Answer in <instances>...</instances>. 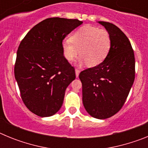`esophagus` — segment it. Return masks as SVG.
Segmentation results:
<instances>
[{"mask_svg": "<svg viewBox=\"0 0 148 148\" xmlns=\"http://www.w3.org/2000/svg\"><path fill=\"white\" fill-rule=\"evenodd\" d=\"M75 76H76V78H78V75H79V73H80V70H78V69H75Z\"/></svg>", "mask_w": 148, "mask_h": 148, "instance_id": "1", "label": "esophagus"}]
</instances>
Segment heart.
Segmentation results:
<instances>
[{
	"label": "heart",
	"mask_w": 148,
	"mask_h": 148,
	"mask_svg": "<svg viewBox=\"0 0 148 148\" xmlns=\"http://www.w3.org/2000/svg\"><path fill=\"white\" fill-rule=\"evenodd\" d=\"M110 47L109 32L104 29L91 25L80 27L71 35L70 40L62 42L63 53L67 61H73L80 53L82 57L79 63H87L89 66H95L102 63Z\"/></svg>",
	"instance_id": "heart-1"
}]
</instances>
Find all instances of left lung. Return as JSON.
Masks as SVG:
<instances>
[{
	"label": "left lung",
	"instance_id": "1",
	"mask_svg": "<svg viewBox=\"0 0 148 148\" xmlns=\"http://www.w3.org/2000/svg\"><path fill=\"white\" fill-rule=\"evenodd\" d=\"M109 32L111 47L102 63L81 72L82 101L87 113L105 119L120 110L135 78V58L130 40L119 27L98 21Z\"/></svg>",
	"mask_w": 148,
	"mask_h": 148
}]
</instances>
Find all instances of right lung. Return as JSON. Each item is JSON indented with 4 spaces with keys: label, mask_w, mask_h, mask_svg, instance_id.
<instances>
[{
    "label": "right lung",
    "mask_w": 148,
    "mask_h": 148,
    "mask_svg": "<svg viewBox=\"0 0 148 148\" xmlns=\"http://www.w3.org/2000/svg\"><path fill=\"white\" fill-rule=\"evenodd\" d=\"M82 23L47 18L32 27L21 42L15 80L23 103L34 114L49 117L61 109L66 87L75 78L74 68L64 56L62 41Z\"/></svg>",
    "instance_id": "right-lung-1"
}]
</instances>
